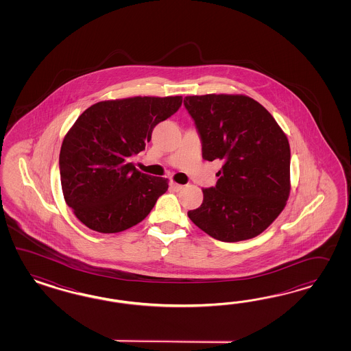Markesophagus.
Returning <instances> with one entry per match:
<instances>
[{
	"mask_svg": "<svg viewBox=\"0 0 351 351\" xmlns=\"http://www.w3.org/2000/svg\"><path fill=\"white\" fill-rule=\"evenodd\" d=\"M170 188L172 191H179L184 188V185H181V184H178V182H170Z\"/></svg>",
	"mask_w": 351,
	"mask_h": 351,
	"instance_id": "esophagus-1",
	"label": "esophagus"
}]
</instances>
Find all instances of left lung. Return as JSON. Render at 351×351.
Segmentation results:
<instances>
[{
  "label": "left lung",
  "instance_id": "left-lung-1",
  "mask_svg": "<svg viewBox=\"0 0 351 351\" xmlns=\"http://www.w3.org/2000/svg\"><path fill=\"white\" fill-rule=\"evenodd\" d=\"M184 106L202 140L206 160H223L216 185L188 216L221 242L263 233L283 211L291 191L286 134L264 106L245 95L186 96Z\"/></svg>",
  "mask_w": 351,
  "mask_h": 351
}]
</instances>
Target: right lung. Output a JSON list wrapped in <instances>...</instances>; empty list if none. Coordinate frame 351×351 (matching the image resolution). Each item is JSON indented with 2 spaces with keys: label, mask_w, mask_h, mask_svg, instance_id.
<instances>
[{
  "label": "right lung",
  "mask_w": 351,
  "mask_h": 351,
  "mask_svg": "<svg viewBox=\"0 0 351 351\" xmlns=\"http://www.w3.org/2000/svg\"><path fill=\"white\" fill-rule=\"evenodd\" d=\"M181 103V96L106 100L77 118L64 138L59 166L64 199L81 223L118 233L148 216L169 180L140 172L131 157Z\"/></svg>",
  "instance_id": "right-lung-1"
}]
</instances>
